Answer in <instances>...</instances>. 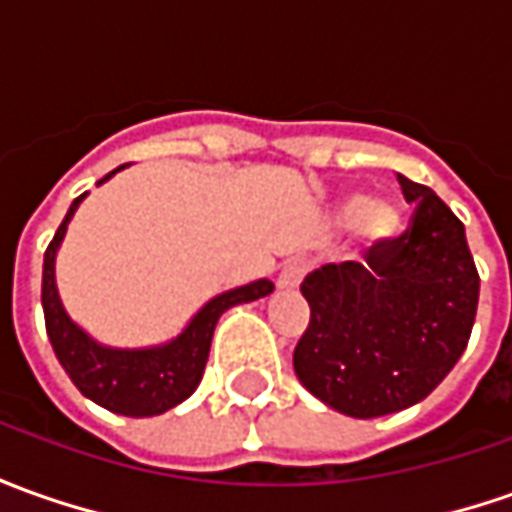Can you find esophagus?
Here are the masks:
<instances>
[{
    "label": "esophagus",
    "instance_id": "obj_1",
    "mask_svg": "<svg viewBox=\"0 0 512 512\" xmlns=\"http://www.w3.org/2000/svg\"><path fill=\"white\" fill-rule=\"evenodd\" d=\"M305 271H308V263L305 260H288L280 271V277H277V285L280 288H297L300 280L305 277Z\"/></svg>",
    "mask_w": 512,
    "mask_h": 512
}]
</instances>
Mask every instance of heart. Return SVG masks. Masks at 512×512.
Wrapping results in <instances>:
<instances>
[{"label":"heart","instance_id":"obj_1","mask_svg":"<svg viewBox=\"0 0 512 512\" xmlns=\"http://www.w3.org/2000/svg\"><path fill=\"white\" fill-rule=\"evenodd\" d=\"M342 215L347 221H361V232L370 241H387L395 238L401 229V212L387 201H370L364 196H350L344 201Z\"/></svg>","mask_w":512,"mask_h":512}]
</instances>
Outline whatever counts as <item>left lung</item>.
<instances>
[{
	"mask_svg": "<svg viewBox=\"0 0 512 512\" xmlns=\"http://www.w3.org/2000/svg\"><path fill=\"white\" fill-rule=\"evenodd\" d=\"M398 182L415 204L409 227L375 241L361 263H328L300 285L311 322L294 347V373L350 417L423 401L460 361L476 319L479 271L462 221L431 187Z\"/></svg>",
	"mask_w": 512,
	"mask_h": 512,
	"instance_id": "8db88e82",
	"label": "left lung"
}]
</instances>
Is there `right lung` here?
Wrapping results in <instances>:
<instances>
[{
    "label": "right lung",
    "instance_id": "obj_1",
    "mask_svg": "<svg viewBox=\"0 0 512 512\" xmlns=\"http://www.w3.org/2000/svg\"><path fill=\"white\" fill-rule=\"evenodd\" d=\"M123 168V165H120ZM117 168V170H120ZM103 176L100 182L111 179ZM97 182V184H100ZM86 196V193H83ZM78 196L61 221L55 238L44 252V277H41V305H44V322H47V336H50L52 350L61 361L72 384L81 389L86 398L100 403L103 409L128 417H151L162 415L173 409L176 403L190 398L196 392L198 381L207 367L210 356L212 330L218 316L238 302H252L266 297L274 291L269 280L241 285L235 291H227L221 297L210 300L187 325L179 339L151 350H111L103 344L92 342L69 316L55 291V252L61 246L66 224L72 212L78 210L83 201Z\"/></svg>",
    "mask_w": 512,
    "mask_h": 512
}]
</instances>
